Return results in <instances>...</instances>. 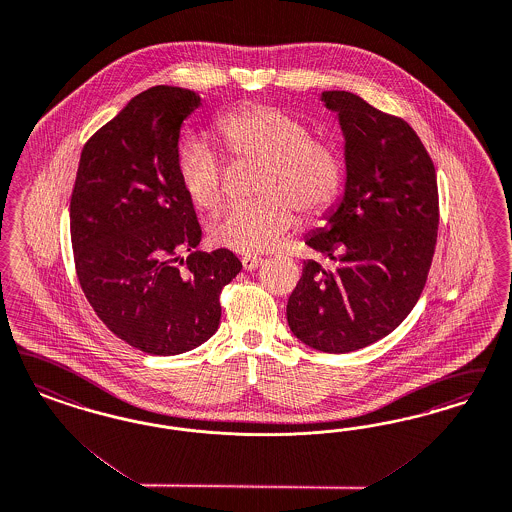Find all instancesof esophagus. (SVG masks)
<instances>
[{
	"instance_id": "obj_1",
	"label": "esophagus",
	"mask_w": 512,
	"mask_h": 512,
	"mask_svg": "<svg viewBox=\"0 0 512 512\" xmlns=\"http://www.w3.org/2000/svg\"><path fill=\"white\" fill-rule=\"evenodd\" d=\"M263 263H265V261H263L261 257H251V255L242 257V265H244L246 270H255V268H259Z\"/></svg>"
}]
</instances>
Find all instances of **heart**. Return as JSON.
Here are the masks:
<instances>
[{"label":"heart","mask_w":512,"mask_h":512,"mask_svg":"<svg viewBox=\"0 0 512 512\" xmlns=\"http://www.w3.org/2000/svg\"><path fill=\"white\" fill-rule=\"evenodd\" d=\"M215 138L232 162H255V202L236 204L212 225L217 246L236 253H265L297 221L295 208L316 215L335 202L342 185V159L331 141L312 136L310 126L282 107H240L215 124ZM179 181L206 212L227 196V166L219 153L193 140L179 151Z\"/></svg>","instance_id":"1"}]
</instances>
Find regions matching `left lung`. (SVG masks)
Listing matches in <instances>:
<instances>
[{
	"label": "left lung",
	"mask_w": 512,
	"mask_h": 512,
	"mask_svg": "<svg viewBox=\"0 0 512 512\" xmlns=\"http://www.w3.org/2000/svg\"><path fill=\"white\" fill-rule=\"evenodd\" d=\"M344 134L346 189L329 227L306 246L331 259L302 266L287 323L325 353L361 350L395 331L422 295L431 268L439 191L433 160L412 126L346 90L321 94Z\"/></svg>",
	"instance_id": "obj_1"
}]
</instances>
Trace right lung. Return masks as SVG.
Masks as SVG:
<instances>
[{"label": "right lung", "instance_id": "1", "mask_svg": "<svg viewBox=\"0 0 512 512\" xmlns=\"http://www.w3.org/2000/svg\"><path fill=\"white\" fill-rule=\"evenodd\" d=\"M200 96L153 87L90 138L70 202L77 278L113 335L151 355L204 344L221 319L219 295L242 270L229 249L200 244L193 200L179 181V130Z\"/></svg>", "mask_w": 512, "mask_h": 512}]
</instances>
